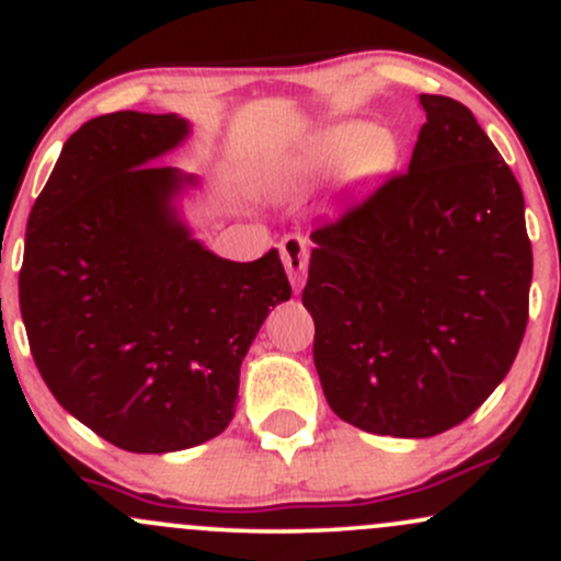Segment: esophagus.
<instances>
[{
    "label": "esophagus",
    "mask_w": 561,
    "mask_h": 561,
    "mask_svg": "<svg viewBox=\"0 0 561 561\" xmlns=\"http://www.w3.org/2000/svg\"><path fill=\"white\" fill-rule=\"evenodd\" d=\"M282 263H285L287 276H290L295 290H300L306 282V268H309V242L300 233H290L279 244Z\"/></svg>",
    "instance_id": "obj_1"
}]
</instances>
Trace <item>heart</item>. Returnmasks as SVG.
I'll return each instance as SVG.
<instances>
[{
  "label": "heart",
  "mask_w": 561,
  "mask_h": 561,
  "mask_svg": "<svg viewBox=\"0 0 561 561\" xmlns=\"http://www.w3.org/2000/svg\"><path fill=\"white\" fill-rule=\"evenodd\" d=\"M399 144L386 127L359 125V122H337L311 135L300 151L295 172L317 175L341 164L348 181H365L389 172L397 164Z\"/></svg>",
  "instance_id": "b5f03b06"
}]
</instances>
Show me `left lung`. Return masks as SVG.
<instances>
[{
	"mask_svg": "<svg viewBox=\"0 0 561 561\" xmlns=\"http://www.w3.org/2000/svg\"><path fill=\"white\" fill-rule=\"evenodd\" d=\"M408 172L311 231L304 306L328 404L351 426L426 439L506 378L530 309L525 196L463 103L421 95Z\"/></svg>",
	"mask_w": 561,
	"mask_h": 561,
	"instance_id": "left-lung-1",
	"label": "left lung"
}]
</instances>
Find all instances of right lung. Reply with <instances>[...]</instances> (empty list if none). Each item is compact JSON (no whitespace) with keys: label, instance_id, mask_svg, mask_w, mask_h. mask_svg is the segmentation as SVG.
I'll return each instance as SVG.
<instances>
[{"label":"right lung","instance_id":"1","mask_svg":"<svg viewBox=\"0 0 561 561\" xmlns=\"http://www.w3.org/2000/svg\"><path fill=\"white\" fill-rule=\"evenodd\" d=\"M186 135L175 114L84 122L28 215L31 356L53 397L127 453L186 450L229 426L244 354L293 295L276 250L224 261L178 220L191 178L149 162Z\"/></svg>","mask_w":561,"mask_h":561}]
</instances>
